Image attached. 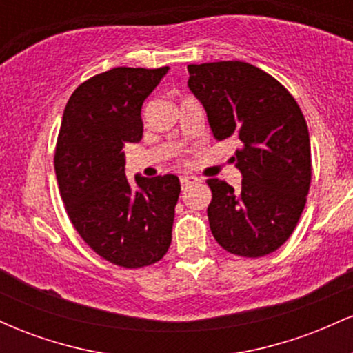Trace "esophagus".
<instances>
[{
	"instance_id": "esophagus-1",
	"label": "esophagus",
	"mask_w": 353,
	"mask_h": 353,
	"mask_svg": "<svg viewBox=\"0 0 353 353\" xmlns=\"http://www.w3.org/2000/svg\"><path fill=\"white\" fill-rule=\"evenodd\" d=\"M197 182H201V179H199V177H196V176H182L181 177L182 189H188V188H190V185L197 184Z\"/></svg>"
}]
</instances>
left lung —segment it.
<instances>
[{"mask_svg":"<svg viewBox=\"0 0 353 353\" xmlns=\"http://www.w3.org/2000/svg\"><path fill=\"white\" fill-rule=\"evenodd\" d=\"M188 86L217 141L237 137L241 188L209 179V225L219 245L242 257L277 250L294 232L309 194L310 139L290 92L242 61L189 64Z\"/></svg>","mask_w":353,"mask_h":353,"instance_id":"1","label":"left lung"}]
</instances>
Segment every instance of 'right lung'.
Masks as SVG:
<instances>
[{
	"instance_id": "1",
	"label": "right lung",
	"mask_w": 353,
	"mask_h": 353,
	"mask_svg": "<svg viewBox=\"0 0 353 353\" xmlns=\"http://www.w3.org/2000/svg\"><path fill=\"white\" fill-rule=\"evenodd\" d=\"M168 71L101 72L72 92L61 121L54 171L68 216L96 254L125 269L161 261L172 241L179 177L137 174L132 188L123 151L143 137V103Z\"/></svg>"
}]
</instances>
